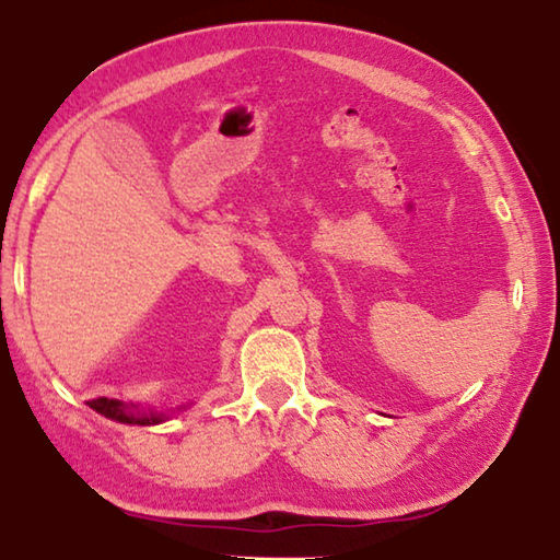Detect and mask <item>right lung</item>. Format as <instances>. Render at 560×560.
Masks as SVG:
<instances>
[{
	"mask_svg": "<svg viewBox=\"0 0 560 560\" xmlns=\"http://www.w3.org/2000/svg\"><path fill=\"white\" fill-rule=\"evenodd\" d=\"M93 410L110 417L116 422H126V424H155L163 422L165 415L163 412H136L130 410L128 405H122L120 400H108V397H96V400H89Z\"/></svg>",
	"mask_w": 560,
	"mask_h": 560,
	"instance_id": "obj_1",
	"label": "right lung"
}]
</instances>
